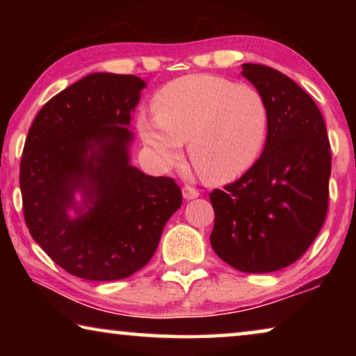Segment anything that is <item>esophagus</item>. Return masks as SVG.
<instances>
[{"mask_svg": "<svg viewBox=\"0 0 356 356\" xmlns=\"http://www.w3.org/2000/svg\"><path fill=\"white\" fill-rule=\"evenodd\" d=\"M197 196H199L197 189H194L191 186H184L183 188V197L186 199V201H189V199H196Z\"/></svg>", "mask_w": 356, "mask_h": 356, "instance_id": "34e87169", "label": "esophagus"}]
</instances>
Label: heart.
Instances as JSON below:
<instances>
[{
    "label": "heart",
    "instance_id": "obj_1",
    "mask_svg": "<svg viewBox=\"0 0 356 356\" xmlns=\"http://www.w3.org/2000/svg\"><path fill=\"white\" fill-rule=\"evenodd\" d=\"M155 116H140V138L155 162L172 168L183 143L209 183H228L246 173L264 147L269 111L254 87L225 77L189 74L163 86L152 100Z\"/></svg>",
    "mask_w": 356,
    "mask_h": 356
}]
</instances>
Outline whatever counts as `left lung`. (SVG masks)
Masks as SVG:
<instances>
[{"label": "left lung", "mask_w": 356, "mask_h": 356, "mask_svg": "<svg viewBox=\"0 0 356 356\" xmlns=\"http://www.w3.org/2000/svg\"><path fill=\"white\" fill-rule=\"evenodd\" d=\"M241 74L261 92L269 111L262 155L235 183L213 189L212 250L248 274L293 264L323 227L332 155L314 100L289 76L245 63Z\"/></svg>", "instance_id": "left-lung-1"}]
</instances>
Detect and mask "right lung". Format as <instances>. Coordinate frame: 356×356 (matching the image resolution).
I'll list each match as a JSON object with an SVG mask.
<instances>
[{
	"label": "right lung",
	"instance_id": "1",
	"mask_svg": "<svg viewBox=\"0 0 356 356\" xmlns=\"http://www.w3.org/2000/svg\"><path fill=\"white\" fill-rule=\"evenodd\" d=\"M145 86L94 72L47 102L29 129L19 175L24 218L42 250L81 279L120 280L143 269L181 207L172 178L131 165V113Z\"/></svg>",
	"mask_w": 356,
	"mask_h": 356
}]
</instances>
